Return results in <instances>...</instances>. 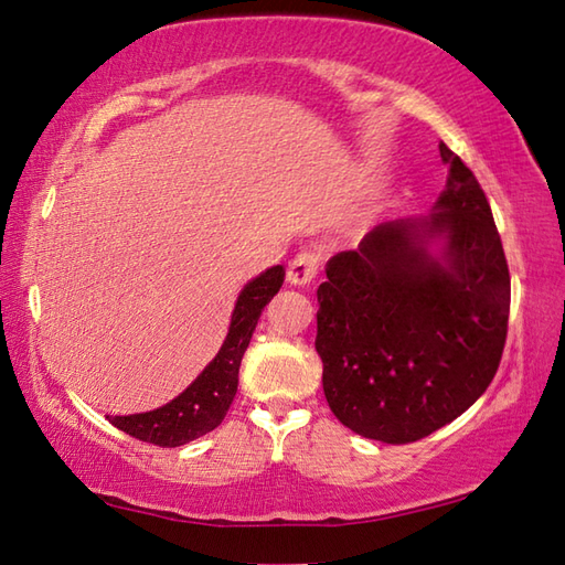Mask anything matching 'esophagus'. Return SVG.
Listing matches in <instances>:
<instances>
[{"instance_id": "obj_1", "label": "esophagus", "mask_w": 565, "mask_h": 565, "mask_svg": "<svg viewBox=\"0 0 565 565\" xmlns=\"http://www.w3.org/2000/svg\"><path fill=\"white\" fill-rule=\"evenodd\" d=\"M318 267H320V255H316V252H310V249H303L289 262L286 279H289V284H294V286H306L316 279Z\"/></svg>"}]
</instances>
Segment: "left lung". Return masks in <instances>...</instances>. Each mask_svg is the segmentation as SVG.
<instances>
[{
	"label": "left lung",
	"mask_w": 565,
	"mask_h": 565,
	"mask_svg": "<svg viewBox=\"0 0 565 565\" xmlns=\"http://www.w3.org/2000/svg\"><path fill=\"white\" fill-rule=\"evenodd\" d=\"M447 189L427 218L388 221L328 262L316 350L334 417L366 439L417 441L466 413L508 338L510 271L473 172L439 142ZM441 238L439 256L428 243Z\"/></svg>",
	"instance_id": "left-lung-1"
}]
</instances>
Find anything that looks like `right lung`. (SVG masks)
Instances as JSON below:
<instances>
[{"label": "right lung", "mask_w": 565, "mask_h": 565, "mask_svg": "<svg viewBox=\"0 0 565 565\" xmlns=\"http://www.w3.org/2000/svg\"><path fill=\"white\" fill-rule=\"evenodd\" d=\"M284 276L286 269L276 264L245 286L243 294L237 296L231 330H227L221 352L184 393H179L174 401L150 413L124 417L106 415L109 423L140 441L170 449L182 447V444L194 441L218 427L237 393L239 362H243L252 332L257 328L264 306L281 289Z\"/></svg>", "instance_id": "add662e5"}]
</instances>
